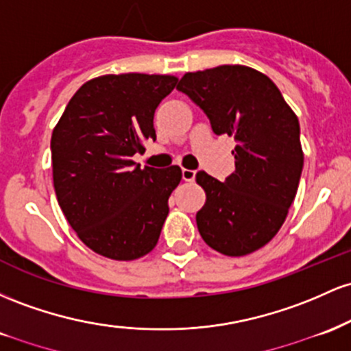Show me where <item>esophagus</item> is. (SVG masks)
Here are the masks:
<instances>
[{"label":"esophagus","instance_id":"obj_1","mask_svg":"<svg viewBox=\"0 0 351 351\" xmlns=\"http://www.w3.org/2000/svg\"><path fill=\"white\" fill-rule=\"evenodd\" d=\"M182 179L186 182H192L195 179V171H191V169H182Z\"/></svg>","mask_w":351,"mask_h":351}]
</instances>
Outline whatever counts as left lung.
<instances>
[{
  "label": "left lung",
  "instance_id": "obj_1",
  "mask_svg": "<svg viewBox=\"0 0 351 351\" xmlns=\"http://www.w3.org/2000/svg\"><path fill=\"white\" fill-rule=\"evenodd\" d=\"M180 93L207 114L217 136H234L235 172L220 182L199 171L206 192L197 228L210 249L242 257L277 235L297 195L303 167L300 124L270 77L242 64L186 73Z\"/></svg>",
  "mask_w": 351,
  "mask_h": 351
}]
</instances>
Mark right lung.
Returning <instances> with one entry per match:
<instances>
[{"mask_svg": "<svg viewBox=\"0 0 351 351\" xmlns=\"http://www.w3.org/2000/svg\"><path fill=\"white\" fill-rule=\"evenodd\" d=\"M171 74H106L76 90L51 136L53 184L69 226L90 250L136 261L156 247L179 186V165L132 160L156 141L154 112L176 88Z\"/></svg>", "mask_w": 351, "mask_h": 351, "instance_id": "obj_1", "label": "right lung"}]
</instances>
